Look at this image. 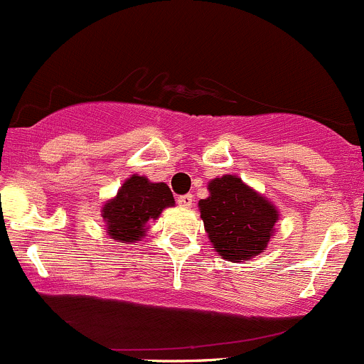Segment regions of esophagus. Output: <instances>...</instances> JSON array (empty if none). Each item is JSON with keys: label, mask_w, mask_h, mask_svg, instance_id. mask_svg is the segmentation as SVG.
Returning a JSON list of instances; mask_svg holds the SVG:
<instances>
[{"label": "esophagus", "mask_w": 364, "mask_h": 364, "mask_svg": "<svg viewBox=\"0 0 364 364\" xmlns=\"http://www.w3.org/2000/svg\"><path fill=\"white\" fill-rule=\"evenodd\" d=\"M176 200H178V204L181 208H190L193 203V196L192 193H185V196H179Z\"/></svg>", "instance_id": "1"}]
</instances>
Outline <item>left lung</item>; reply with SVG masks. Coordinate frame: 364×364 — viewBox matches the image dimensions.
<instances>
[{"label": "left lung", "instance_id": "8db88e82", "mask_svg": "<svg viewBox=\"0 0 364 364\" xmlns=\"http://www.w3.org/2000/svg\"><path fill=\"white\" fill-rule=\"evenodd\" d=\"M210 197L199 200L210 242L224 259H250L267 249L277 211L236 176L215 178Z\"/></svg>", "mask_w": 364, "mask_h": 364}]
</instances>
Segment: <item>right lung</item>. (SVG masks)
Returning <instances> with one entry per match:
<instances>
[{
	"instance_id": "obj_1",
	"label": "right lung",
	"mask_w": 364,
	"mask_h": 364,
	"mask_svg": "<svg viewBox=\"0 0 364 364\" xmlns=\"http://www.w3.org/2000/svg\"><path fill=\"white\" fill-rule=\"evenodd\" d=\"M174 204L171 188L165 183H151L144 176H132L117 197L103 208L108 235L119 242H136L146 235V224L160 217L161 210Z\"/></svg>"
}]
</instances>
